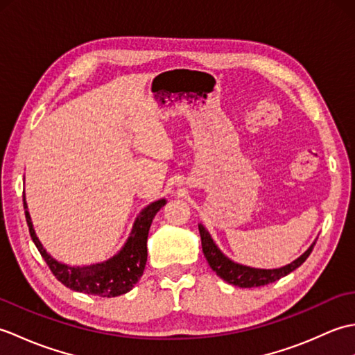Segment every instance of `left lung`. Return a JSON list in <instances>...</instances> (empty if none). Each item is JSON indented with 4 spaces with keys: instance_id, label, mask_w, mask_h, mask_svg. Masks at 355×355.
Returning <instances> with one entry per match:
<instances>
[{
    "instance_id": "8db88e82",
    "label": "left lung",
    "mask_w": 355,
    "mask_h": 355,
    "mask_svg": "<svg viewBox=\"0 0 355 355\" xmlns=\"http://www.w3.org/2000/svg\"><path fill=\"white\" fill-rule=\"evenodd\" d=\"M198 229H200V236H201L202 253H205L210 268H212L221 279H224L225 282H229L235 286H241V288L262 286V285L279 281L281 277L290 275L293 270H296L306 261V258L313 252L314 244H315L313 243L302 256H299L296 261H293L291 263H288V266L281 267V268H273V270H263V268L241 266L238 262H233L220 250V248H218V245L214 243L212 236H210V233L205 229V225L198 224Z\"/></svg>"
}]
</instances>
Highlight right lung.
I'll return each mask as SVG.
<instances>
[{
  "instance_id": "obj_1",
  "label": "right lung",
  "mask_w": 355,
  "mask_h": 355,
  "mask_svg": "<svg viewBox=\"0 0 355 355\" xmlns=\"http://www.w3.org/2000/svg\"><path fill=\"white\" fill-rule=\"evenodd\" d=\"M22 201H24L26 221L28 225L30 236H32L33 243L37 250H40L44 261L47 262L51 273L55 275L58 281L62 282L67 288L85 294H93V296L101 297L120 296V294H125L132 290V286L139 282L148 259L146 241L150 223H153L158 210L166 205V200L163 198L150 202L148 207L143 209L139 216L135 218L130 238L126 239L122 250L112 256L108 261L92 263V266L71 267L53 259L51 256L45 252L41 241L37 239L35 233L32 218H30V214L27 210L26 198Z\"/></svg>"
}]
</instances>
